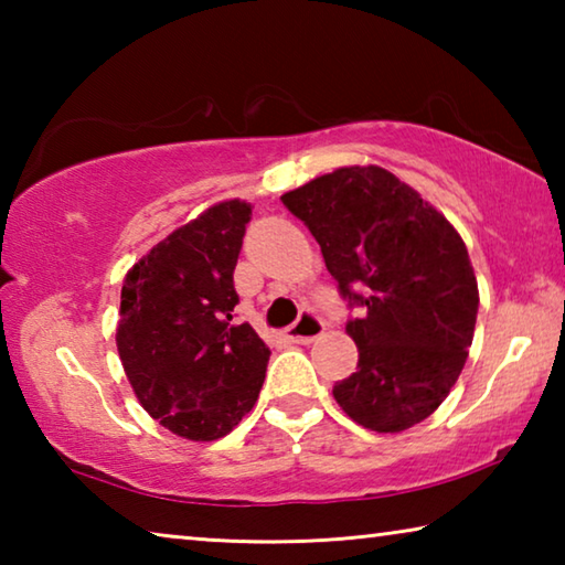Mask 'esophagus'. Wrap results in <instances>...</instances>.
I'll return each instance as SVG.
<instances>
[{
	"instance_id": "obj_1",
	"label": "esophagus",
	"mask_w": 565,
	"mask_h": 565,
	"mask_svg": "<svg viewBox=\"0 0 565 565\" xmlns=\"http://www.w3.org/2000/svg\"><path fill=\"white\" fill-rule=\"evenodd\" d=\"M321 333H323V321L319 317H313V313H301V317L286 329V339L294 343H311L317 341Z\"/></svg>"
}]
</instances>
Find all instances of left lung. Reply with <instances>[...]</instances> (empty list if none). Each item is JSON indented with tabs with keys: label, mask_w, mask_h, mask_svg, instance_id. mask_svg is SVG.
<instances>
[{
	"label": "left lung",
	"mask_w": 565,
	"mask_h": 565,
	"mask_svg": "<svg viewBox=\"0 0 565 565\" xmlns=\"http://www.w3.org/2000/svg\"><path fill=\"white\" fill-rule=\"evenodd\" d=\"M309 226L349 306L359 366L333 398L356 424L398 434L444 404L473 341L478 284L463 238L381 167H341L281 196ZM359 288L362 294L353 292Z\"/></svg>",
	"instance_id": "obj_1"
}]
</instances>
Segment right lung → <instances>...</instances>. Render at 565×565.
<instances>
[{"label": "right lung", "instance_id": "right-lung-1", "mask_svg": "<svg viewBox=\"0 0 565 565\" xmlns=\"http://www.w3.org/2000/svg\"><path fill=\"white\" fill-rule=\"evenodd\" d=\"M248 222L252 204H214L134 264L121 286V366L147 414L189 441H216L238 426L271 356L232 313Z\"/></svg>", "mask_w": 565, "mask_h": 565}]
</instances>
